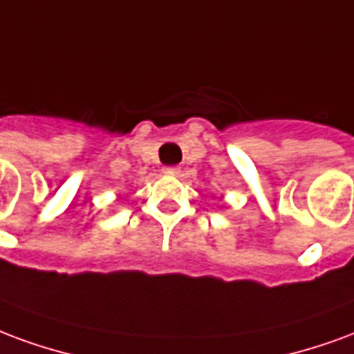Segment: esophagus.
<instances>
[{"instance_id": "1", "label": "esophagus", "mask_w": 354, "mask_h": 354, "mask_svg": "<svg viewBox=\"0 0 354 354\" xmlns=\"http://www.w3.org/2000/svg\"><path fill=\"white\" fill-rule=\"evenodd\" d=\"M164 174H166V175H179L180 167L179 166H166V167H164Z\"/></svg>"}]
</instances>
